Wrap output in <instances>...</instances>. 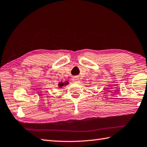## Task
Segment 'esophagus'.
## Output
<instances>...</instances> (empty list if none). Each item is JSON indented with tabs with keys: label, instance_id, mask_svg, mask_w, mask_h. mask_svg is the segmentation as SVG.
Segmentation results:
<instances>
[{
	"label": "esophagus",
	"instance_id": "34e87169",
	"mask_svg": "<svg viewBox=\"0 0 147 147\" xmlns=\"http://www.w3.org/2000/svg\"><path fill=\"white\" fill-rule=\"evenodd\" d=\"M73 81L75 83H80V80L79 78L74 77L73 78Z\"/></svg>",
	"mask_w": 147,
	"mask_h": 147
}]
</instances>
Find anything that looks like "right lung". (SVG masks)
Wrapping results in <instances>:
<instances>
[{
  "instance_id": "right-lung-1",
  "label": "right lung",
  "mask_w": 147,
  "mask_h": 147,
  "mask_svg": "<svg viewBox=\"0 0 147 147\" xmlns=\"http://www.w3.org/2000/svg\"><path fill=\"white\" fill-rule=\"evenodd\" d=\"M68 84H69V83H68L67 81H65V82H64V83H63V82L61 81V82H59V84H58V86H59L61 88L64 86H66V85Z\"/></svg>"
}]
</instances>
